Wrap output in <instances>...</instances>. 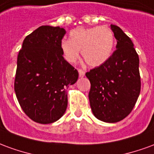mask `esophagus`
<instances>
[{
  "instance_id": "34e87169",
  "label": "esophagus",
  "mask_w": 154,
  "mask_h": 154,
  "mask_svg": "<svg viewBox=\"0 0 154 154\" xmlns=\"http://www.w3.org/2000/svg\"><path fill=\"white\" fill-rule=\"evenodd\" d=\"M78 73H79V77H83L85 76V72L82 69H78Z\"/></svg>"
}]
</instances>
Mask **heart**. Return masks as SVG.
Wrapping results in <instances>:
<instances>
[{"label": "heart", "mask_w": 154, "mask_h": 154, "mask_svg": "<svg viewBox=\"0 0 154 154\" xmlns=\"http://www.w3.org/2000/svg\"><path fill=\"white\" fill-rule=\"evenodd\" d=\"M70 39H63L60 47L65 60L74 63L82 54L90 67L104 64L112 54L115 36L107 26L77 28L70 32Z\"/></svg>", "instance_id": "heart-1"}]
</instances>
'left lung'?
<instances>
[{"mask_svg":"<svg viewBox=\"0 0 154 154\" xmlns=\"http://www.w3.org/2000/svg\"><path fill=\"white\" fill-rule=\"evenodd\" d=\"M116 38V50L102 65L86 76L91 82L89 100L96 118L106 123L125 119L140 93L139 56L131 39L119 26L110 25Z\"/></svg>","mask_w":154,"mask_h":154,"instance_id":"8db88e82","label":"left lung"}]
</instances>
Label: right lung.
I'll list each match as a JSON object with an SVG mask.
<instances>
[{"instance_id": "add662e5", "label": "right lung", "mask_w": 154, "mask_h": 154, "mask_svg": "<svg viewBox=\"0 0 154 154\" xmlns=\"http://www.w3.org/2000/svg\"><path fill=\"white\" fill-rule=\"evenodd\" d=\"M66 30L43 25L26 36L19 52L15 79L17 100L35 122L51 124L63 116L67 89L78 72L63 57L61 41Z\"/></svg>"}]
</instances>
